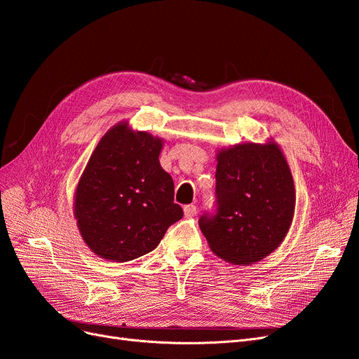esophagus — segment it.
Returning <instances> with one entry per match:
<instances>
[{
    "mask_svg": "<svg viewBox=\"0 0 359 359\" xmlns=\"http://www.w3.org/2000/svg\"><path fill=\"white\" fill-rule=\"evenodd\" d=\"M196 212H198V208H196V205H186L184 206V215L186 217H193V215H196Z\"/></svg>",
    "mask_w": 359,
    "mask_h": 359,
    "instance_id": "obj_1",
    "label": "esophagus"
}]
</instances>
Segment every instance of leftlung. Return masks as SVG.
<instances>
[{
  "mask_svg": "<svg viewBox=\"0 0 359 359\" xmlns=\"http://www.w3.org/2000/svg\"><path fill=\"white\" fill-rule=\"evenodd\" d=\"M217 161L215 210L201 215V231L227 262H257L280 245L292 223L295 187L287 161L273 142L222 149Z\"/></svg>",
  "mask_w": 359,
  "mask_h": 359,
  "instance_id": "obj_1",
  "label": "left lung"
}]
</instances>
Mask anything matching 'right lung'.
Here are the masks:
<instances>
[{"label":"right lung","instance_id":"right-lung-1","mask_svg":"<svg viewBox=\"0 0 359 359\" xmlns=\"http://www.w3.org/2000/svg\"><path fill=\"white\" fill-rule=\"evenodd\" d=\"M163 142L126 123L112 127L94 149L74 196L83 241L114 262L144 256L182 217L173 180L160 166Z\"/></svg>","mask_w":359,"mask_h":359}]
</instances>
